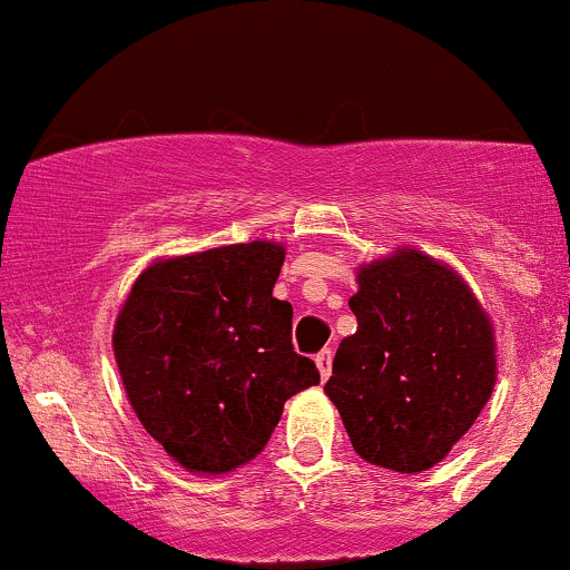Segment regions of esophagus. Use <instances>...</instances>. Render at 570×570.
<instances>
[{"label":"esophagus","mask_w":570,"mask_h":570,"mask_svg":"<svg viewBox=\"0 0 570 570\" xmlns=\"http://www.w3.org/2000/svg\"><path fill=\"white\" fill-rule=\"evenodd\" d=\"M315 365H318L321 371V380H326L332 371V348H321V352L315 354Z\"/></svg>","instance_id":"1"}]
</instances>
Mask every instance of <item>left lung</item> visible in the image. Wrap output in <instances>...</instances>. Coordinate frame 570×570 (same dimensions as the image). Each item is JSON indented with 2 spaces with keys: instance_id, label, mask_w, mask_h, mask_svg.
Masks as SVG:
<instances>
[{
  "instance_id": "8db88e82",
  "label": "left lung",
  "mask_w": 570,
  "mask_h": 570,
  "mask_svg": "<svg viewBox=\"0 0 570 570\" xmlns=\"http://www.w3.org/2000/svg\"><path fill=\"white\" fill-rule=\"evenodd\" d=\"M357 285L348 298L357 332L337 346L324 391L360 458L419 474L488 404L493 326L452 268L415 249L363 266Z\"/></svg>"
}]
</instances>
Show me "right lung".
<instances>
[{"label": "right lung", "mask_w": 570, "mask_h": 570, "mask_svg": "<svg viewBox=\"0 0 570 570\" xmlns=\"http://www.w3.org/2000/svg\"><path fill=\"white\" fill-rule=\"evenodd\" d=\"M285 249L233 244L155 263L129 291L112 352L144 430L188 471L224 474L263 452L285 402L318 385L274 298Z\"/></svg>", "instance_id": "add662e5"}]
</instances>
